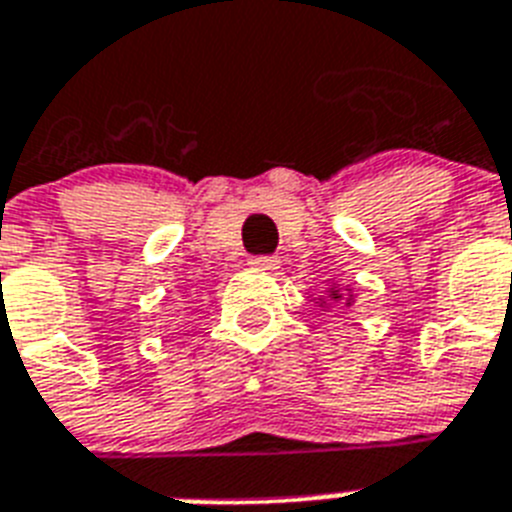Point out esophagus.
Instances as JSON below:
<instances>
[{"label": "esophagus", "mask_w": 512, "mask_h": 512, "mask_svg": "<svg viewBox=\"0 0 512 512\" xmlns=\"http://www.w3.org/2000/svg\"><path fill=\"white\" fill-rule=\"evenodd\" d=\"M249 265L255 270H276L278 268V260L276 257H270V255H257L249 260Z\"/></svg>", "instance_id": "34e87169"}]
</instances>
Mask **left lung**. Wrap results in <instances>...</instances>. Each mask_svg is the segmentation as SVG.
<instances>
[{"label":"left lung","mask_w":512,"mask_h":512,"mask_svg":"<svg viewBox=\"0 0 512 512\" xmlns=\"http://www.w3.org/2000/svg\"><path fill=\"white\" fill-rule=\"evenodd\" d=\"M331 299H339V289H331Z\"/></svg>","instance_id":"8db88e82"}]
</instances>
